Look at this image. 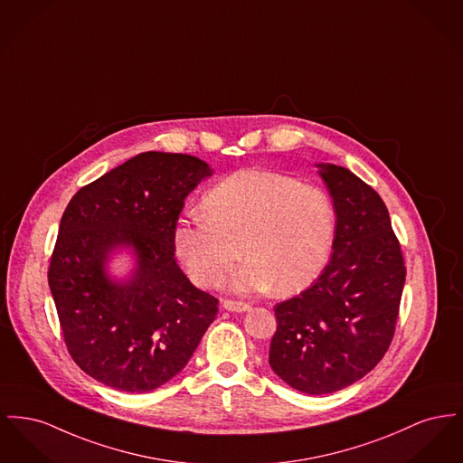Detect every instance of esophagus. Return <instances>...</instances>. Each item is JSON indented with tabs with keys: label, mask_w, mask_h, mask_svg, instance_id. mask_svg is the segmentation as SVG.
<instances>
[{
	"label": "esophagus",
	"mask_w": 463,
	"mask_h": 463,
	"mask_svg": "<svg viewBox=\"0 0 463 463\" xmlns=\"http://www.w3.org/2000/svg\"><path fill=\"white\" fill-rule=\"evenodd\" d=\"M223 307L227 311H232V313H245V311L250 309V304L238 302V300H223Z\"/></svg>",
	"instance_id": "esophagus-1"
}]
</instances>
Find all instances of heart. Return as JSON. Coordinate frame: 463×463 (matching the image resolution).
Listing matches in <instances>:
<instances>
[{"label":"heart","instance_id":"obj_1","mask_svg":"<svg viewBox=\"0 0 463 463\" xmlns=\"http://www.w3.org/2000/svg\"><path fill=\"white\" fill-rule=\"evenodd\" d=\"M204 215L175 222L171 241L192 281L215 287L234 274L240 292L290 296L324 271L335 236V210L326 191L269 169H243L206 194ZM242 248L240 249L239 246Z\"/></svg>","mask_w":463,"mask_h":463}]
</instances>
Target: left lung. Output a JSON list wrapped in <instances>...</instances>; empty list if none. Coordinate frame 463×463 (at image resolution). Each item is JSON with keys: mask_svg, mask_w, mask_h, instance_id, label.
Segmentation results:
<instances>
[{"mask_svg": "<svg viewBox=\"0 0 463 463\" xmlns=\"http://www.w3.org/2000/svg\"><path fill=\"white\" fill-rule=\"evenodd\" d=\"M332 195V257L317 281L274 306L271 369L292 388L322 395L373 371L399 317L406 266L380 194L350 169L318 164Z\"/></svg>", "mask_w": 463, "mask_h": 463, "instance_id": "8db88e82", "label": "left lung"}]
</instances>
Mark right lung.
Returning <instances> with one entry per match:
<instances>
[{
  "instance_id": "add662e5",
  "label": "right lung",
  "mask_w": 463,
  "mask_h": 463,
  "mask_svg": "<svg viewBox=\"0 0 463 463\" xmlns=\"http://www.w3.org/2000/svg\"><path fill=\"white\" fill-rule=\"evenodd\" d=\"M213 169L187 154L145 152L77 192L55 241L49 287L71 358L109 388L145 393L176 376L215 320L218 299L178 268L173 227ZM126 247L128 280L108 274Z\"/></svg>"
}]
</instances>
